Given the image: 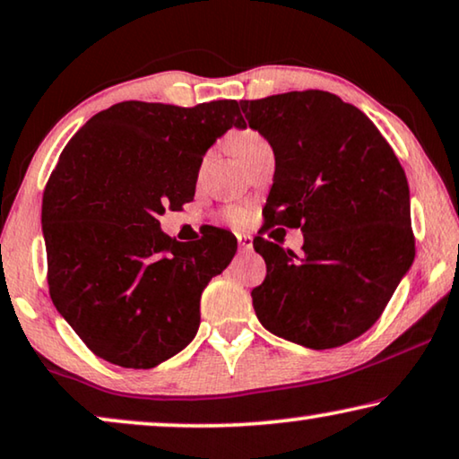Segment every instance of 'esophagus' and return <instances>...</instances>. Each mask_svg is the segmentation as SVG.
<instances>
[{
	"instance_id": "34e87169",
	"label": "esophagus",
	"mask_w": 459,
	"mask_h": 459,
	"mask_svg": "<svg viewBox=\"0 0 459 459\" xmlns=\"http://www.w3.org/2000/svg\"><path fill=\"white\" fill-rule=\"evenodd\" d=\"M238 246H240L242 252H250L252 250V238L244 236V234H238Z\"/></svg>"
}]
</instances>
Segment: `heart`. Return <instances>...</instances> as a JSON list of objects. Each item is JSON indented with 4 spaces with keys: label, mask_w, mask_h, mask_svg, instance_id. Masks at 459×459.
<instances>
[{
    "label": "heart",
    "mask_w": 459,
    "mask_h": 459,
    "mask_svg": "<svg viewBox=\"0 0 459 459\" xmlns=\"http://www.w3.org/2000/svg\"><path fill=\"white\" fill-rule=\"evenodd\" d=\"M230 143H231V149H234L236 155L240 157V161L246 155H248L250 151H255L258 147H263V144H267V141H264V138L255 130L236 132V134L230 138ZM225 219H228V221L234 223V225H242V223H246V219H248V213H246L244 209L234 207V209L225 211Z\"/></svg>",
    "instance_id": "1"
}]
</instances>
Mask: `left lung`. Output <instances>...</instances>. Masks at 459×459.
Segmentation results:
<instances>
[{
    "label": "left lung",
    "instance_id": "obj_1",
    "mask_svg": "<svg viewBox=\"0 0 459 459\" xmlns=\"http://www.w3.org/2000/svg\"><path fill=\"white\" fill-rule=\"evenodd\" d=\"M240 109L275 152L267 228L304 234L302 258L255 238L267 275L252 307L283 340L340 348L373 327L414 261L406 174L377 126L331 92H283Z\"/></svg>",
    "mask_w": 459,
    "mask_h": 459
}]
</instances>
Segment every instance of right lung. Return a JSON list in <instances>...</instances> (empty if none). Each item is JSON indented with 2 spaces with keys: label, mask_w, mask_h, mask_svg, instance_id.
Listing matches in <instances>:
<instances>
[{
  "label": "right lung",
  "mask_w": 459,
  "mask_h": 459,
  "mask_svg": "<svg viewBox=\"0 0 459 459\" xmlns=\"http://www.w3.org/2000/svg\"><path fill=\"white\" fill-rule=\"evenodd\" d=\"M238 101L195 108L124 101L92 116L59 155L43 192L49 296L92 354L152 368L201 325V294L238 242L211 228L196 242L163 234L159 215L195 198L203 155Z\"/></svg>",
  "instance_id": "1"
}]
</instances>
